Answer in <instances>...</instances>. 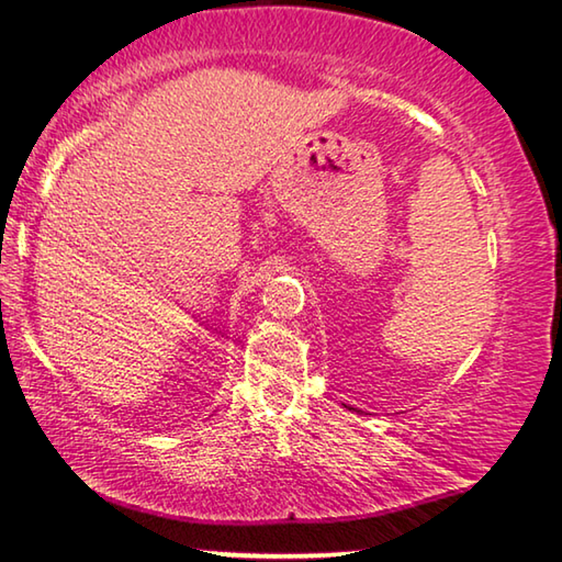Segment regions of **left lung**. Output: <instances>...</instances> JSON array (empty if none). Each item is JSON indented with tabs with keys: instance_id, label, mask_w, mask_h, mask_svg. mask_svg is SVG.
Listing matches in <instances>:
<instances>
[{
	"instance_id": "1",
	"label": "left lung",
	"mask_w": 562,
	"mask_h": 562,
	"mask_svg": "<svg viewBox=\"0 0 562 562\" xmlns=\"http://www.w3.org/2000/svg\"><path fill=\"white\" fill-rule=\"evenodd\" d=\"M346 408H348V406H346ZM351 411H353V408H351Z\"/></svg>"
}]
</instances>
